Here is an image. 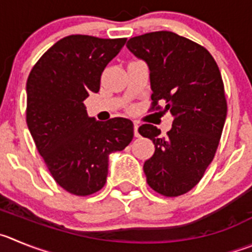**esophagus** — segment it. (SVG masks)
Wrapping results in <instances>:
<instances>
[{
    "label": "esophagus",
    "mask_w": 252,
    "mask_h": 252,
    "mask_svg": "<svg viewBox=\"0 0 252 252\" xmlns=\"http://www.w3.org/2000/svg\"><path fill=\"white\" fill-rule=\"evenodd\" d=\"M138 128H139V124H138V122H134V135L137 138L140 137L139 131H138Z\"/></svg>",
    "instance_id": "1"
}]
</instances>
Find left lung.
I'll list each match as a JSON object with an SVG mask.
<instances>
[{
	"instance_id": "left-lung-1",
	"label": "left lung",
	"mask_w": 252,
	"mask_h": 252,
	"mask_svg": "<svg viewBox=\"0 0 252 252\" xmlns=\"http://www.w3.org/2000/svg\"><path fill=\"white\" fill-rule=\"evenodd\" d=\"M126 48L149 68L153 104L173 115L165 138L152 124L138 129L155 145L143 166L147 183L164 196H179L200 182L221 138L227 112L221 74L204 47L169 31L133 37Z\"/></svg>"
}]
</instances>
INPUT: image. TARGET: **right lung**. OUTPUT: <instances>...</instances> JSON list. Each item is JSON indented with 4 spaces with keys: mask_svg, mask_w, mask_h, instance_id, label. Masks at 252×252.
Instances as JSON below:
<instances>
[{
    "mask_svg": "<svg viewBox=\"0 0 252 252\" xmlns=\"http://www.w3.org/2000/svg\"><path fill=\"white\" fill-rule=\"evenodd\" d=\"M126 38L68 36L39 58L27 79V126L58 185L86 196L104 187L112 153L134 135L133 122L89 117L84 100L98 93L100 76Z\"/></svg>",
    "mask_w": 252,
    "mask_h": 252,
    "instance_id": "add662e5",
    "label": "right lung"
}]
</instances>
